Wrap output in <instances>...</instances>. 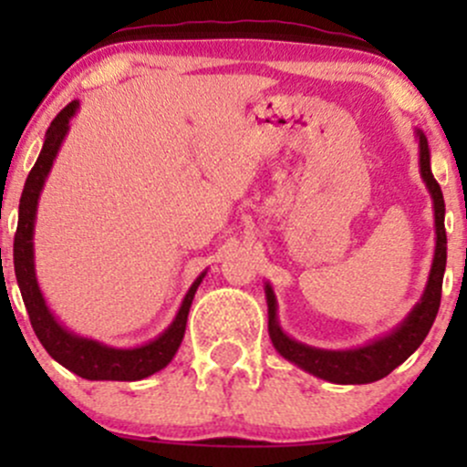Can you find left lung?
Here are the masks:
<instances>
[{
	"instance_id": "8db88e82",
	"label": "left lung",
	"mask_w": 467,
	"mask_h": 467,
	"mask_svg": "<svg viewBox=\"0 0 467 467\" xmlns=\"http://www.w3.org/2000/svg\"><path fill=\"white\" fill-rule=\"evenodd\" d=\"M420 166L421 178L426 182L428 191H431L432 202H435V228H437V248L435 259H432L431 278H428L426 292H423L421 301L415 305L409 318L401 323L393 334L371 345L362 347V349L353 351H323L314 349V347H305L301 342L292 340L281 331L276 323V301L272 287L265 285L267 296V331H270L272 345L283 358L289 362L298 364V367L309 371L316 378L329 379L336 384H368L375 379H382L398 368L406 358L410 356L417 347L421 345L423 337L428 336L432 323H435L439 305H441V285H443V272H446V254H448V239L446 226H443V213H446V203H443V192L439 182L432 178L431 171V151H428L426 136L420 133Z\"/></svg>"
}]
</instances>
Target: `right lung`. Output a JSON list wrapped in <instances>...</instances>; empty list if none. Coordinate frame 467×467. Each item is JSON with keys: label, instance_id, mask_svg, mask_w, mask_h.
I'll return each mask as SVG.
<instances>
[{"label": "right lung", "instance_id": "1", "mask_svg": "<svg viewBox=\"0 0 467 467\" xmlns=\"http://www.w3.org/2000/svg\"><path fill=\"white\" fill-rule=\"evenodd\" d=\"M77 107L78 103L74 100V103L66 105L58 111L55 120H52L50 130L46 133L44 149H41L39 158H36L35 166H32V171L28 173V180H26L19 202V223L13 248L15 275H17L21 298H24L26 309H28L32 329H35L41 345L46 347V351L58 364H63L69 371L85 379L136 382V379L149 378V375L160 371V368H164L166 364L173 360L182 337H184L186 318H189L192 296H195L197 285L202 283L203 275L192 283L173 325L158 340L138 347V349H111V347L100 345V342L69 334V331H66L57 323L55 316L47 312L44 296H41L39 285H36L35 265H32V228H35L36 200H39L41 186H44L47 171H50L52 162H55L58 147H61L63 138L67 133L69 118L74 116Z\"/></svg>", "mask_w": 467, "mask_h": 467}]
</instances>
